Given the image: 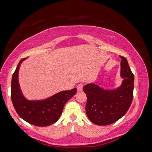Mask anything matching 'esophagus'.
<instances>
[{"label":"esophagus","instance_id":"34e87169","mask_svg":"<svg viewBox=\"0 0 152 152\" xmlns=\"http://www.w3.org/2000/svg\"><path fill=\"white\" fill-rule=\"evenodd\" d=\"M83 84L82 83H80L78 84V85L77 86V91H78V92H80V91H82V90H83Z\"/></svg>","mask_w":152,"mask_h":152}]
</instances>
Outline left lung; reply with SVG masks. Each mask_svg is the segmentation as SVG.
<instances>
[{
    "instance_id": "8db88e82",
    "label": "left lung",
    "mask_w": 152,
    "mask_h": 152,
    "mask_svg": "<svg viewBox=\"0 0 152 152\" xmlns=\"http://www.w3.org/2000/svg\"><path fill=\"white\" fill-rule=\"evenodd\" d=\"M120 58V76L123 81L120 87L105 90L96 84L88 83L83 88L87 96L86 115L97 125H107L118 121L125 115L132 102L134 75L127 60L123 56Z\"/></svg>"
}]
</instances>
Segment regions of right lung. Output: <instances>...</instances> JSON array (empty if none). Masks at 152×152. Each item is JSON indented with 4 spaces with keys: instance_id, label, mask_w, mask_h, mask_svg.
Instances as JSON below:
<instances>
[{
    "instance_id": "1",
    "label": "right lung",
    "mask_w": 152,
    "mask_h": 152,
    "mask_svg": "<svg viewBox=\"0 0 152 152\" xmlns=\"http://www.w3.org/2000/svg\"><path fill=\"white\" fill-rule=\"evenodd\" d=\"M20 60L12 74L11 82V100L16 112L23 120L31 125L46 127L54 124L61 116L64 107L68 100L76 94V88L63 91L42 100H29L22 93L18 81Z\"/></svg>"
}]
</instances>
